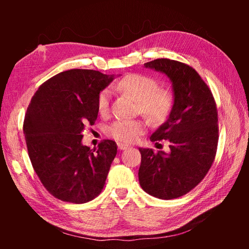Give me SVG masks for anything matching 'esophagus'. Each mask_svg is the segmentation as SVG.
Wrapping results in <instances>:
<instances>
[{"mask_svg":"<svg viewBox=\"0 0 249 249\" xmlns=\"http://www.w3.org/2000/svg\"><path fill=\"white\" fill-rule=\"evenodd\" d=\"M118 147H119V150L123 151V150L128 149V145L127 144H124V143H118Z\"/></svg>","mask_w":249,"mask_h":249,"instance_id":"1","label":"esophagus"}]
</instances>
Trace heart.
<instances>
[{"label":"heart","mask_w":249,"mask_h":249,"mask_svg":"<svg viewBox=\"0 0 249 249\" xmlns=\"http://www.w3.org/2000/svg\"><path fill=\"white\" fill-rule=\"evenodd\" d=\"M113 88L138 100V110L150 121L160 123L171 113L174 95L169 89L158 88L155 78L144 73H128L116 82ZM97 110L102 115L110 110V91L104 89L97 96ZM146 129L142 120H118L108 126L107 135L119 142H135Z\"/></svg>","instance_id":"1"}]
</instances>
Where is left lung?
<instances>
[{
    "label": "left lung",
    "mask_w": 249,
    "mask_h": 249,
    "mask_svg": "<svg viewBox=\"0 0 249 249\" xmlns=\"http://www.w3.org/2000/svg\"><path fill=\"white\" fill-rule=\"evenodd\" d=\"M144 66L171 79L174 105L169 119L150 138L156 143L168 141L170 152L139 149V182L147 194L170 200L194 189L212 167L218 143L217 107L211 89L192 66L170 59Z\"/></svg>",
    "instance_id": "1"
}]
</instances>
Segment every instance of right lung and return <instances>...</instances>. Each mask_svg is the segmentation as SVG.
Returning <instances> with one entry per match:
<instances>
[{
    "mask_svg": "<svg viewBox=\"0 0 249 249\" xmlns=\"http://www.w3.org/2000/svg\"><path fill=\"white\" fill-rule=\"evenodd\" d=\"M113 77L70 70L35 92L23 122L29 157L41 184L65 202L86 203L102 193L118 151L113 140L82 145V131L97 119V96Z\"/></svg>",
    "mask_w": 249,
    "mask_h": 249,
    "instance_id": "1",
    "label": "right lung"
}]
</instances>
